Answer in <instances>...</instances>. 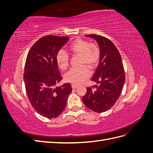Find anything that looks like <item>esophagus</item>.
<instances>
[{"instance_id": "34e87169", "label": "esophagus", "mask_w": 153, "mask_h": 153, "mask_svg": "<svg viewBox=\"0 0 153 153\" xmlns=\"http://www.w3.org/2000/svg\"><path fill=\"white\" fill-rule=\"evenodd\" d=\"M71 87H72V88L73 89H76V88L78 87L76 85H75V84H72L71 85Z\"/></svg>"}]
</instances>
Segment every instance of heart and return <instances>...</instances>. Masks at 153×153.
<instances>
[{
	"instance_id": "obj_1",
	"label": "heart",
	"mask_w": 153,
	"mask_h": 153,
	"mask_svg": "<svg viewBox=\"0 0 153 153\" xmlns=\"http://www.w3.org/2000/svg\"><path fill=\"white\" fill-rule=\"evenodd\" d=\"M68 49L73 55H80V68H73L65 75L66 82L73 84L79 85L90 76V69H94L98 66L100 59V50L95 43H89L85 39H76L69 45ZM56 62L62 70H66L69 64V57L63 50H59L56 54Z\"/></svg>"
}]
</instances>
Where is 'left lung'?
<instances>
[{
	"instance_id": "obj_1",
	"label": "left lung",
	"mask_w": 153,
	"mask_h": 153,
	"mask_svg": "<svg viewBox=\"0 0 153 153\" xmlns=\"http://www.w3.org/2000/svg\"><path fill=\"white\" fill-rule=\"evenodd\" d=\"M86 36L94 38L100 47V62L91 78L100 85L87 87L82 101L87 108L101 113L112 107L121 95L125 82L124 67L119 50L109 39L97 34Z\"/></svg>"
}]
</instances>
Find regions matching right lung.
I'll return each mask as SVG.
<instances>
[{
    "label": "right lung",
    "mask_w": 153,
    "mask_h": 153,
    "mask_svg": "<svg viewBox=\"0 0 153 153\" xmlns=\"http://www.w3.org/2000/svg\"><path fill=\"white\" fill-rule=\"evenodd\" d=\"M68 39L66 36H44L32 46L26 59L24 80L27 96L36 112L48 119L63 112L72 91L68 83L55 87L62 78L55 57Z\"/></svg>",
    "instance_id": "1"
}]
</instances>
